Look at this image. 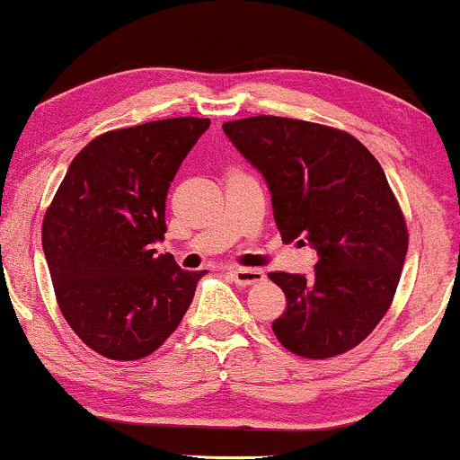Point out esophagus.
<instances>
[{
    "mask_svg": "<svg viewBox=\"0 0 460 460\" xmlns=\"http://www.w3.org/2000/svg\"><path fill=\"white\" fill-rule=\"evenodd\" d=\"M230 277L239 286H256L264 279V273L260 269H232Z\"/></svg>",
    "mask_w": 460,
    "mask_h": 460,
    "instance_id": "34e87169",
    "label": "esophagus"
}]
</instances>
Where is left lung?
I'll use <instances>...</instances> for the list:
<instances>
[{"mask_svg": "<svg viewBox=\"0 0 460 460\" xmlns=\"http://www.w3.org/2000/svg\"><path fill=\"white\" fill-rule=\"evenodd\" d=\"M224 132L270 190L283 241L317 252L314 275L269 273L286 294L279 343L324 360L365 341L393 305L407 253L403 211L371 151L354 136L260 115Z\"/></svg>", "mask_w": 460, "mask_h": 460, "instance_id": "left-lung-1", "label": "left lung"}]
</instances>
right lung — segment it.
I'll use <instances>...</instances> for the list:
<instances>
[{"label":"right lung","instance_id":"add662e5","mask_svg":"<svg viewBox=\"0 0 460 460\" xmlns=\"http://www.w3.org/2000/svg\"><path fill=\"white\" fill-rule=\"evenodd\" d=\"M211 121L177 117L112 129L74 157L42 221L57 305L81 341L138 360L177 331L207 270L155 256L174 174Z\"/></svg>","mask_w":460,"mask_h":460}]
</instances>
